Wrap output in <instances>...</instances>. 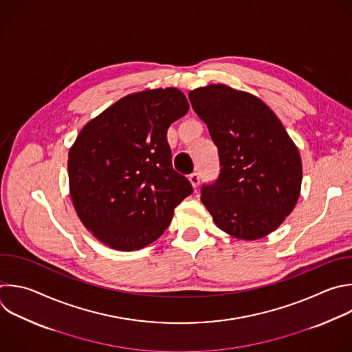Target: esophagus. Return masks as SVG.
<instances>
[{"instance_id": "obj_1", "label": "esophagus", "mask_w": 352, "mask_h": 352, "mask_svg": "<svg viewBox=\"0 0 352 352\" xmlns=\"http://www.w3.org/2000/svg\"><path fill=\"white\" fill-rule=\"evenodd\" d=\"M188 179H189V182L192 184V186H193L195 189L199 186V181H200V178H199V174H197V173L190 174V175L188 177Z\"/></svg>"}]
</instances>
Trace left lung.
Masks as SVG:
<instances>
[{"instance_id": "obj_1", "label": "left lung", "mask_w": 352, "mask_h": 352, "mask_svg": "<svg viewBox=\"0 0 352 352\" xmlns=\"http://www.w3.org/2000/svg\"><path fill=\"white\" fill-rule=\"evenodd\" d=\"M193 110L218 148L219 175L201 203L228 235L256 241L274 232L297 204L302 164L282 122L258 96L225 84L189 91Z\"/></svg>"}]
</instances>
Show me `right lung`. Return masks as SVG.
<instances>
[{"instance_id":"1","label":"right lung","mask_w":352,"mask_h":352,"mask_svg":"<svg viewBox=\"0 0 352 352\" xmlns=\"http://www.w3.org/2000/svg\"><path fill=\"white\" fill-rule=\"evenodd\" d=\"M189 110L174 87L123 96L91 119L69 151V192L82 225L103 245L134 252L159 239L192 193L171 164L168 127Z\"/></svg>"}]
</instances>
